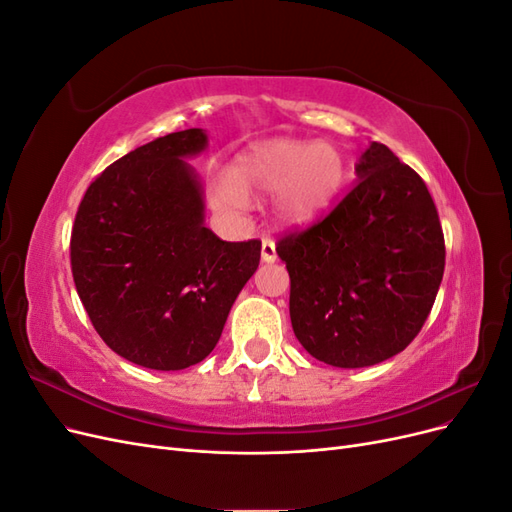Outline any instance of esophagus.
I'll return each mask as SVG.
<instances>
[{
  "label": "esophagus",
  "instance_id": "esophagus-1",
  "mask_svg": "<svg viewBox=\"0 0 512 512\" xmlns=\"http://www.w3.org/2000/svg\"><path fill=\"white\" fill-rule=\"evenodd\" d=\"M260 256H262V262H275L277 260V252H275V241L265 237L262 239V247H260Z\"/></svg>",
  "mask_w": 512,
  "mask_h": 512
}]
</instances>
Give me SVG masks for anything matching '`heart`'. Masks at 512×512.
<instances>
[{"instance_id": "1", "label": "heart", "mask_w": 512, "mask_h": 512, "mask_svg": "<svg viewBox=\"0 0 512 512\" xmlns=\"http://www.w3.org/2000/svg\"><path fill=\"white\" fill-rule=\"evenodd\" d=\"M348 164L342 149L327 141L273 138L243 151L211 185L218 209L247 207L250 194L273 192V213L286 226H309L331 209L342 192Z\"/></svg>"}]
</instances>
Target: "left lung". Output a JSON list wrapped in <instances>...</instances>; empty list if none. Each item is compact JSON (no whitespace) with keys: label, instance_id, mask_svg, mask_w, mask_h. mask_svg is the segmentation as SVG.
<instances>
[{"label":"left lung","instance_id":"left-lung-1","mask_svg":"<svg viewBox=\"0 0 512 512\" xmlns=\"http://www.w3.org/2000/svg\"><path fill=\"white\" fill-rule=\"evenodd\" d=\"M327 218L277 243L301 346L333 367H369L404 350L444 275V235L425 181L382 143L354 166Z\"/></svg>","mask_w":512,"mask_h":512}]
</instances>
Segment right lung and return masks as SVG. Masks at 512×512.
<instances>
[{
  "label": "right lung",
  "instance_id": "add662e5",
  "mask_svg": "<svg viewBox=\"0 0 512 512\" xmlns=\"http://www.w3.org/2000/svg\"><path fill=\"white\" fill-rule=\"evenodd\" d=\"M209 145L190 128L119 158L89 185L70 239L76 292L104 344L147 369L196 365L260 262V241L205 226V190L185 162Z\"/></svg>",
  "mask_w": 512,
  "mask_h": 512
}]
</instances>
